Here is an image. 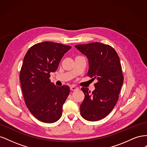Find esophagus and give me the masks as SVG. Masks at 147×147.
<instances>
[{"mask_svg":"<svg viewBox=\"0 0 147 147\" xmlns=\"http://www.w3.org/2000/svg\"><path fill=\"white\" fill-rule=\"evenodd\" d=\"M78 87H76L75 86H70V90L72 91H76V90H78Z\"/></svg>","mask_w":147,"mask_h":147,"instance_id":"esophagus-1","label":"esophagus"}]
</instances>
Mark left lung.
Listing matches in <instances>:
<instances>
[{"label": "left lung", "instance_id": "left-lung-1", "mask_svg": "<svg viewBox=\"0 0 147 147\" xmlns=\"http://www.w3.org/2000/svg\"><path fill=\"white\" fill-rule=\"evenodd\" d=\"M75 47L88 59V76L97 80L92 92L87 88H82L84 99L80 113L88 121H98L112 112L118 100L124 81L119 57L112 47L102 43Z\"/></svg>", "mask_w": 147, "mask_h": 147}]
</instances>
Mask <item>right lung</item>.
<instances>
[{
  "mask_svg": "<svg viewBox=\"0 0 147 147\" xmlns=\"http://www.w3.org/2000/svg\"><path fill=\"white\" fill-rule=\"evenodd\" d=\"M70 46L43 42L31 47L24 57L20 78L26 106L40 121L52 123L62 115L63 106L70 88L51 83L50 73L54 72Z\"/></svg>",
  "mask_w": 147,
  "mask_h": 147,
  "instance_id": "1",
  "label": "right lung"
}]
</instances>
